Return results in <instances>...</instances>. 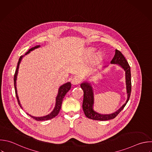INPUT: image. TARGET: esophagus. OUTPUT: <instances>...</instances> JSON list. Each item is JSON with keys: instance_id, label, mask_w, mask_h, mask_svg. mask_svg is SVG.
<instances>
[{"instance_id": "34e87169", "label": "esophagus", "mask_w": 152, "mask_h": 152, "mask_svg": "<svg viewBox=\"0 0 152 152\" xmlns=\"http://www.w3.org/2000/svg\"><path fill=\"white\" fill-rule=\"evenodd\" d=\"M80 82H81V78H80V77H79L78 76L74 77L71 80V83L73 85H77V84H80Z\"/></svg>"}]
</instances>
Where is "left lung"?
I'll return each mask as SVG.
<instances>
[{
  "mask_svg": "<svg viewBox=\"0 0 152 152\" xmlns=\"http://www.w3.org/2000/svg\"><path fill=\"white\" fill-rule=\"evenodd\" d=\"M110 64H117L118 65L120 66L125 72V84L127 94V99L126 102L118 110L110 114H102L96 112L93 109L94 102L93 88L90 83L85 81L83 82L80 86L84 91L83 109L85 115L88 118L97 121H106L113 119L124 108L128 101L129 100L131 91V78L130 66L122 53L117 49L115 50V55L112 60L110 61ZM105 67L106 66H104L103 68Z\"/></svg>",
  "mask_w": 152,
  "mask_h": 152,
  "instance_id": "8db88e82",
  "label": "left lung"
}]
</instances>
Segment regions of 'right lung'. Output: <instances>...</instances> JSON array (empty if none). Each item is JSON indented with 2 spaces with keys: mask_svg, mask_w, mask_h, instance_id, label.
Listing matches in <instances>:
<instances>
[{
  "mask_svg": "<svg viewBox=\"0 0 152 152\" xmlns=\"http://www.w3.org/2000/svg\"><path fill=\"white\" fill-rule=\"evenodd\" d=\"M40 45H37L35 47H33L32 48H31L30 49L28 50V51L25 54V55L28 54L30 53V52L34 50V49L40 48ZM20 56L19 61L18 62V64H17V67L15 72V75H14V87H15V94H16V97L18 100V103L20 105V106L23 109V107L21 106V104L20 103V100H19V97L18 96V93H17V75H18V69H19V66H20V64L22 61L23 58L25 56ZM71 88V83L70 82H68L66 83L65 84H64L63 85L61 86L59 88L58 90V95L56 97V103H55V107L53 109V110L48 115H46V116H41V117H36V116H33L31 115H29L28 113H27V115H30L31 118H33L34 119H36V121H45V120H49L50 119H52L53 118H55L56 116H57L61 110V106H62V103L63 101V99L65 97V96L66 95V94L67 93V92L70 90V88Z\"/></svg>",
  "mask_w": 152,
  "mask_h": 152,
  "instance_id": "1",
  "label": "right lung"
}]
</instances>
